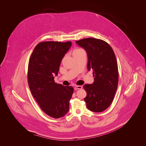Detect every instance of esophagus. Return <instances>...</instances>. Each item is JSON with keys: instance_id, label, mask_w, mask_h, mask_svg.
Wrapping results in <instances>:
<instances>
[{"instance_id": "1", "label": "esophagus", "mask_w": 146, "mask_h": 146, "mask_svg": "<svg viewBox=\"0 0 146 146\" xmlns=\"http://www.w3.org/2000/svg\"><path fill=\"white\" fill-rule=\"evenodd\" d=\"M83 88V86H81V85H76L75 86L74 89L75 90H78V89H81Z\"/></svg>"}]
</instances>
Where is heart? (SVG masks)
Returning <instances> with one entry per match:
<instances>
[{
    "mask_svg": "<svg viewBox=\"0 0 146 146\" xmlns=\"http://www.w3.org/2000/svg\"><path fill=\"white\" fill-rule=\"evenodd\" d=\"M82 50V49H77L74 50V52H78V51H79V50ZM74 52H73V53H74Z\"/></svg>",
    "mask_w": 146,
    "mask_h": 146,
    "instance_id": "obj_1",
    "label": "heart"
}]
</instances>
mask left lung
Instances as JSON below:
<instances>
[{
	"label": "left lung",
	"instance_id": "obj_1",
	"mask_svg": "<svg viewBox=\"0 0 146 146\" xmlns=\"http://www.w3.org/2000/svg\"><path fill=\"white\" fill-rule=\"evenodd\" d=\"M88 56L87 68L93 71L92 84H85L86 96L84 99L91 111L101 112L112 104L116 92L119 72L116 58L111 46L102 40L85 38L76 41Z\"/></svg>",
	"mask_w": 146,
	"mask_h": 146
}]
</instances>
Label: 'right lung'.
I'll return each instance as SVG.
<instances>
[{
  "instance_id": "right-lung-1",
  "label": "right lung",
  "mask_w": 146,
  "mask_h": 146,
  "mask_svg": "<svg viewBox=\"0 0 146 146\" xmlns=\"http://www.w3.org/2000/svg\"><path fill=\"white\" fill-rule=\"evenodd\" d=\"M71 42H44L34 48L28 66V84L33 97L48 116L58 119L69 110V102L74 93L72 86L54 82Z\"/></svg>"
}]
</instances>
